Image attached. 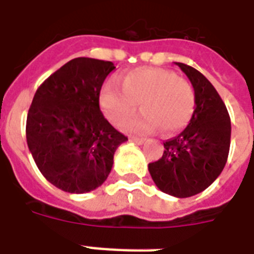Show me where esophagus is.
I'll use <instances>...</instances> for the list:
<instances>
[{
  "label": "esophagus",
  "instance_id": "1",
  "mask_svg": "<svg viewBox=\"0 0 254 254\" xmlns=\"http://www.w3.org/2000/svg\"><path fill=\"white\" fill-rule=\"evenodd\" d=\"M130 141H133V142L141 145V143L145 142V138H139V137H130Z\"/></svg>",
  "mask_w": 254,
  "mask_h": 254
}]
</instances>
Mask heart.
Listing matches in <instances>:
<instances>
[{
  "label": "heart",
  "mask_w": 254,
  "mask_h": 254,
  "mask_svg": "<svg viewBox=\"0 0 254 254\" xmlns=\"http://www.w3.org/2000/svg\"><path fill=\"white\" fill-rule=\"evenodd\" d=\"M138 104L143 113L124 125L127 130L150 133L161 127L165 134H174L192 117L195 92L189 81L169 69L143 67L125 73L121 88L108 83L100 93L101 111L115 125L134 115Z\"/></svg>",
  "instance_id": "1"
}]
</instances>
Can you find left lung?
Listing matches in <instances>:
<instances>
[{
	"mask_svg": "<svg viewBox=\"0 0 254 254\" xmlns=\"http://www.w3.org/2000/svg\"><path fill=\"white\" fill-rule=\"evenodd\" d=\"M195 92V111L185 130L163 142L162 158L149 163V173L162 192L190 197L204 191L224 169L231 145V119L208 79L193 67L175 63Z\"/></svg>",
	"mask_w": 254,
	"mask_h": 254,
	"instance_id": "obj_1",
	"label": "left lung"
}]
</instances>
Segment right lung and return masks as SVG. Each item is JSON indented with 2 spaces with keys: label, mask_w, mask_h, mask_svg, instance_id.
Returning <instances> with one entry per match:
<instances>
[{
  "label": "right lung",
  "mask_w": 254,
  "mask_h": 254,
  "mask_svg": "<svg viewBox=\"0 0 254 254\" xmlns=\"http://www.w3.org/2000/svg\"><path fill=\"white\" fill-rule=\"evenodd\" d=\"M112 62L76 58L47 77L27 113L26 139L47 181L69 193L93 191L107 181L113 155L127 137L100 111V91Z\"/></svg>",
  "instance_id": "obj_1"
}]
</instances>
